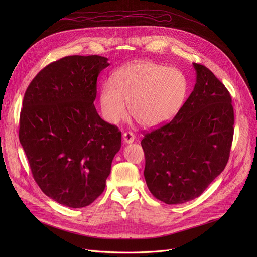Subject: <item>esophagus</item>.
<instances>
[{"label": "esophagus", "mask_w": 257, "mask_h": 257, "mask_svg": "<svg viewBox=\"0 0 257 257\" xmlns=\"http://www.w3.org/2000/svg\"><path fill=\"white\" fill-rule=\"evenodd\" d=\"M134 139H136V137H134V134L132 132H125L123 134V141H124L125 144L133 143Z\"/></svg>", "instance_id": "34e87169"}]
</instances>
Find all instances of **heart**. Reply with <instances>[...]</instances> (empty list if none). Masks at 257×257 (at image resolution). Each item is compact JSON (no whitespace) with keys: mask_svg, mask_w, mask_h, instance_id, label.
<instances>
[{"mask_svg":"<svg viewBox=\"0 0 257 257\" xmlns=\"http://www.w3.org/2000/svg\"><path fill=\"white\" fill-rule=\"evenodd\" d=\"M186 80L177 70L150 61L133 63L116 71L99 94L103 117L116 124L129 112L139 124L152 127L177 114L186 96Z\"/></svg>","mask_w":257,"mask_h":257,"instance_id":"heart-1","label":"heart"}]
</instances>
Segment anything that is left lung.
<instances>
[{
  "label": "left lung",
  "mask_w": 257,
  "mask_h": 257,
  "mask_svg": "<svg viewBox=\"0 0 257 257\" xmlns=\"http://www.w3.org/2000/svg\"><path fill=\"white\" fill-rule=\"evenodd\" d=\"M194 90L169 123L146 132L144 176L166 204L198 198L225 169L233 140L231 96L206 66L193 63Z\"/></svg>",
  "instance_id": "left-lung-1"
}]
</instances>
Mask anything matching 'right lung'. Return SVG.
Segmentation results:
<instances>
[{"mask_svg":"<svg viewBox=\"0 0 257 257\" xmlns=\"http://www.w3.org/2000/svg\"><path fill=\"white\" fill-rule=\"evenodd\" d=\"M106 57L66 56L48 64L27 88L19 138L40 190L67 207H85L103 192L121 132L93 101Z\"/></svg>","mask_w":257,"mask_h":257,"instance_id":"add662e5","label":"right lung"}]
</instances>
